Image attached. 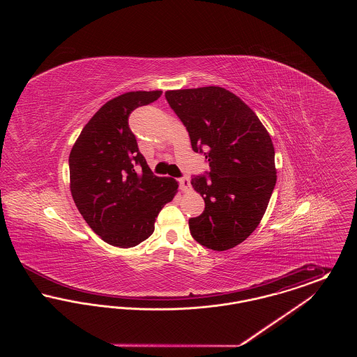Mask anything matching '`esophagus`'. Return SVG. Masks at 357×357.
I'll return each mask as SVG.
<instances>
[{
	"mask_svg": "<svg viewBox=\"0 0 357 357\" xmlns=\"http://www.w3.org/2000/svg\"><path fill=\"white\" fill-rule=\"evenodd\" d=\"M179 185H181V190H182L183 192L191 191V183H190V179H188L187 176L179 179Z\"/></svg>",
	"mask_w": 357,
	"mask_h": 357,
	"instance_id": "obj_1",
	"label": "esophagus"
}]
</instances>
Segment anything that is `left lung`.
<instances>
[{
  "mask_svg": "<svg viewBox=\"0 0 357 357\" xmlns=\"http://www.w3.org/2000/svg\"><path fill=\"white\" fill-rule=\"evenodd\" d=\"M166 99L192 150H204L210 165V179H191L204 211L188 221L190 233L207 249L229 250L255 231L271 201L277 181L271 135L255 111L222 86L166 91Z\"/></svg>",
  "mask_w": 357,
  "mask_h": 357,
  "instance_id": "8db88e82",
  "label": "left lung"
}]
</instances>
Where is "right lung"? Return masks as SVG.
I'll use <instances>...</instances> for the list:
<instances>
[{
  "label": "right lung",
  "mask_w": 357,
  "mask_h": 357,
  "mask_svg": "<svg viewBox=\"0 0 357 357\" xmlns=\"http://www.w3.org/2000/svg\"><path fill=\"white\" fill-rule=\"evenodd\" d=\"M160 95L131 91L108 100L85 124L69 153V188L76 207L88 226L116 248H134L150 237L159 211L178 192L175 179L153 175L128 127L130 114Z\"/></svg>",
  "instance_id": "1"
}]
</instances>
